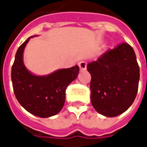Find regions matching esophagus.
I'll list each match as a JSON object with an SVG mask.
<instances>
[{"label":"esophagus","mask_w":147,"mask_h":147,"mask_svg":"<svg viewBox=\"0 0 147 147\" xmlns=\"http://www.w3.org/2000/svg\"><path fill=\"white\" fill-rule=\"evenodd\" d=\"M78 65H79L81 71H83V70H86V63L85 61L79 62Z\"/></svg>","instance_id":"1"}]
</instances>
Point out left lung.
Returning <instances> with one entry per match:
<instances>
[{
	"mask_svg": "<svg viewBox=\"0 0 147 147\" xmlns=\"http://www.w3.org/2000/svg\"><path fill=\"white\" fill-rule=\"evenodd\" d=\"M86 68L91 75L90 100L94 109L108 117L125 112L135 99L140 78L133 48L126 43L118 44Z\"/></svg>",
	"mask_w": 147,
	"mask_h": 147,
	"instance_id": "left-lung-1",
	"label": "left lung"
}]
</instances>
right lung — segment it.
<instances>
[{"instance_id":"right-lung-1","label":"right lung","mask_w":147,"mask_h":147,"mask_svg":"<svg viewBox=\"0 0 147 147\" xmlns=\"http://www.w3.org/2000/svg\"><path fill=\"white\" fill-rule=\"evenodd\" d=\"M28 39L17 51L12 65L13 92L21 105L34 116L49 117L57 114L65 101V90L79 73L78 65L62 69L48 76H35L26 69L22 54Z\"/></svg>"}]
</instances>
